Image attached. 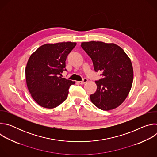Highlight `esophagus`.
Masks as SVG:
<instances>
[{
	"label": "esophagus",
	"mask_w": 157,
	"mask_h": 157,
	"mask_svg": "<svg viewBox=\"0 0 157 157\" xmlns=\"http://www.w3.org/2000/svg\"><path fill=\"white\" fill-rule=\"evenodd\" d=\"M87 78H84L83 79V81H79V82H79V84H81V85H82V84H85L86 82H87Z\"/></svg>",
	"instance_id": "esophagus-1"
}]
</instances>
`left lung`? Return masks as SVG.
<instances>
[{
    "label": "left lung",
    "instance_id": "8db88e82",
    "mask_svg": "<svg viewBox=\"0 0 157 157\" xmlns=\"http://www.w3.org/2000/svg\"><path fill=\"white\" fill-rule=\"evenodd\" d=\"M81 46L91 58L95 71L102 72V78L95 81L97 89L90 96L91 102L103 110L116 109L125 100L132 87L130 59L114 43L91 41L82 42Z\"/></svg>",
    "mask_w": 157,
    "mask_h": 157
}]
</instances>
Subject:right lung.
<instances>
[{
  "instance_id": "obj_1",
  "label": "right lung",
  "mask_w": 157,
  "mask_h": 157,
  "mask_svg": "<svg viewBox=\"0 0 157 157\" xmlns=\"http://www.w3.org/2000/svg\"><path fill=\"white\" fill-rule=\"evenodd\" d=\"M76 45L70 41L44 44L30 56L25 68L27 86L39 105L53 109L68 98L75 82L59 75L66 70V57Z\"/></svg>"
}]
</instances>
